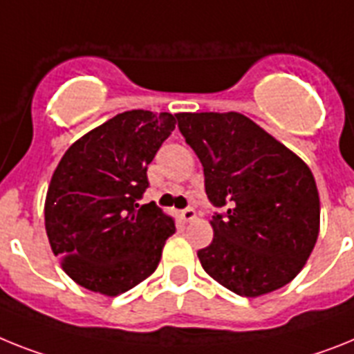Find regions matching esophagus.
<instances>
[{
  "instance_id": "1",
  "label": "esophagus",
  "mask_w": 354,
  "mask_h": 354,
  "mask_svg": "<svg viewBox=\"0 0 354 354\" xmlns=\"http://www.w3.org/2000/svg\"><path fill=\"white\" fill-rule=\"evenodd\" d=\"M180 216H182L183 221H192V219H196V210L189 207V209H183Z\"/></svg>"
}]
</instances>
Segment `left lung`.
<instances>
[{
	"label": "left lung",
	"mask_w": 354,
	"mask_h": 354,
	"mask_svg": "<svg viewBox=\"0 0 354 354\" xmlns=\"http://www.w3.org/2000/svg\"><path fill=\"white\" fill-rule=\"evenodd\" d=\"M205 174L214 239L198 250L214 281L241 297L286 286L313 250L320 201L310 167L241 113H178Z\"/></svg>",
	"instance_id": "8db88e82"
}]
</instances>
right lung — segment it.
<instances>
[{"label": "right lung", "instance_id": "right-lung-1", "mask_svg": "<svg viewBox=\"0 0 354 354\" xmlns=\"http://www.w3.org/2000/svg\"><path fill=\"white\" fill-rule=\"evenodd\" d=\"M176 127V115L118 113L81 136L59 162L44 201L52 252L77 284L115 297L156 270L171 216L140 205L147 165Z\"/></svg>", "mask_w": 354, "mask_h": 354}]
</instances>
